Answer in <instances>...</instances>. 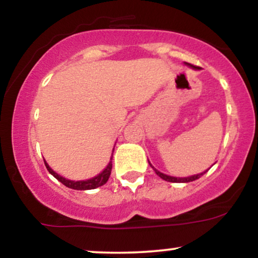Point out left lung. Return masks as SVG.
I'll list each match as a JSON object with an SVG mask.
<instances>
[{"mask_svg":"<svg viewBox=\"0 0 258 258\" xmlns=\"http://www.w3.org/2000/svg\"><path fill=\"white\" fill-rule=\"evenodd\" d=\"M185 64L188 65V67L193 68V69H199V68H198V67H194V65H191V64H189V63H185ZM149 165H150V166H152V164H150V162H149ZM153 170L155 171V173L158 174L160 178H162L164 180H167V182H172V183H188V182H193V180H195V179H199L204 173H206V171H205V172L199 173V174H194V176L184 177V178H179V177H178V178H177V177H171V176H167V174H165V173H161V172H160V171H158V170H156V168H154V167H153Z\"/></svg>","mask_w":258,"mask_h":258,"instance_id":"8db88e82","label":"left lung"}]
</instances>
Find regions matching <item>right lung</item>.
Masks as SVG:
<instances>
[{
    "label": "right lung",
    "mask_w": 258,
    "mask_h": 258,
    "mask_svg": "<svg viewBox=\"0 0 258 258\" xmlns=\"http://www.w3.org/2000/svg\"><path fill=\"white\" fill-rule=\"evenodd\" d=\"M112 152H114V150H112ZM111 160H112V156L110 158V161H109L108 166H106L104 170L102 171V172H100L99 174H97V176L93 177V178L86 179V180H70V179H67V178H64V177H61L60 174L54 172V171H53L52 168L48 166V164H47L46 161H44V165H46L48 172L51 173L53 177H55V178H57L59 182L63 183L65 186H68V188L76 189V190H88V189H96V188H98V186L104 185L105 183L108 182L109 177H110V173H111V168H112Z\"/></svg>",
    "instance_id": "add662e5"
}]
</instances>
